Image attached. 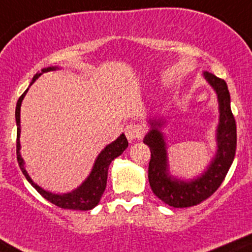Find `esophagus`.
I'll use <instances>...</instances> for the list:
<instances>
[{
  "label": "esophagus",
  "instance_id": "obj_1",
  "mask_svg": "<svg viewBox=\"0 0 252 252\" xmlns=\"http://www.w3.org/2000/svg\"><path fill=\"white\" fill-rule=\"evenodd\" d=\"M126 135L128 138V140H135V139L141 138V135L144 134V129L139 124H128L126 126Z\"/></svg>",
  "mask_w": 252,
  "mask_h": 252
}]
</instances>
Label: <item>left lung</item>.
<instances>
[{
	"label": "left lung",
	"mask_w": 252,
	"mask_h": 252,
	"mask_svg": "<svg viewBox=\"0 0 252 252\" xmlns=\"http://www.w3.org/2000/svg\"><path fill=\"white\" fill-rule=\"evenodd\" d=\"M202 75L217 95L220 119L216 129L217 150L201 174L188 180L172 175L169 172L166 138L162 133L166 121L157 117L147 121L150 130L145 135L144 144L151 151L149 163L150 187L159 200L172 207H190L210 197L222 184L234 161L236 126L230 110V95L227 83L208 72H204Z\"/></svg>",
	"instance_id": "obj_1"
}]
</instances>
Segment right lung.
<instances>
[{
    "label": "right lung",
    "mask_w": 252,
    "mask_h": 252,
    "mask_svg": "<svg viewBox=\"0 0 252 252\" xmlns=\"http://www.w3.org/2000/svg\"><path fill=\"white\" fill-rule=\"evenodd\" d=\"M60 69V67L53 65V67L44 68L40 73H36L32 78V83L29 86L36 81V79L41 74L46 72H51V70ZM28 90L24 91L22 96L19 97L17 102L16 107V123H17V159L19 163L20 169H22L23 174L25 175L28 182L37 190L41 196H44L47 201L52 202L53 205L58 206L64 210H80V211H88L93 210L95 206H97L100 202L101 196H102L103 191L106 189V184H107V174H108V167H110L111 162L118 156L123 154L124 150L128 147V140H126V135L121 134L118 138L111 144H108L102 151L98 154L96 157L95 163H94L93 169H91L90 174L88 175L85 180L81 183L77 189L72 190L70 192H64V194H56V192H51L45 190L44 188L39 187L34 180L32 179L29 173L25 169V162L22 158V154H20V106H22L23 100H24L25 95H27Z\"/></svg>",
    "instance_id": "add662e5"
}]
</instances>
